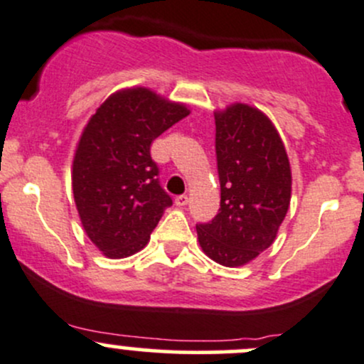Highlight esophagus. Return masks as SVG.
Listing matches in <instances>:
<instances>
[{
    "label": "esophagus",
    "mask_w": 364,
    "mask_h": 364,
    "mask_svg": "<svg viewBox=\"0 0 364 364\" xmlns=\"http://www.w3.org/2000/svg\"><path fill=\"white\" fill-rule=\"evenodd\" d=\"M188 202H190V198L186 197V195H179V197L174 198V203L178 207H186L188 205Z\"/></svg>",
    "instance_id": "esophagus-1"
}]
</instances>
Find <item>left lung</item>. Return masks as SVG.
I'll return each mask as SVG.
<instances>
[{"label":"left lung","instance_id":"8db88e82","mask_svg":"<svg viewBox=\"0 0 364 364\" xmlns=\"http://www.w3.org/2000/svg\"><path fill=\"white\" fill-rule=\"evenodd\" d=\"M215 155L221 209L197 225L203 254L218 264L254 261L277 238L292 195L289 155L269 117L247 103L218 110Z\"/></svg>","mask_w":364,"mask_h":364}]
</instances>
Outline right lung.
Wrapping results in <instances>:
<instances>
[{
	"label": "right lung",
	"instance_id": "obj_1",
	"mask_svg": "<svg viewBox=\"0 0 364 364\" xmlns=\"http://www.w3.org/2000/svg\"><path fill=\"white\" fill-rule=\"evenodd\" d=\"M190 114L149 87L110 95L91 115L72 162V191L87 238L110 259L139 252L173 205L150 145Z\"/></svg>",
	"mask_w": 364,
	"mask_h": 364
}]
</instances>
